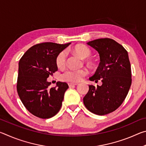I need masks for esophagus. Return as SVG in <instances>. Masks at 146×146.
Here are the masks:
<instances>
[{"label": "esophagus", "instance_id": "1", "mask_svg": "<svg viewBox=\"0 0 146 146\" xmlns=\"http://www.w3.org/2000/svg\"><path fill=\"white\" fill-rule=\"evenodd\" d=\"M78 85V84H76V83H68V86H70V87H73V86H75Z\"/></svg>", "mask_w": 146, "mask_h": 146}]
</instances>
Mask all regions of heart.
Returning <instances> with one entry per match:
<instances>
[{"label":"heart","mask_w":146,"mask_h":146,"mask_svg":"<svg viewBox=\"0 0 146 146\" xmlns=\"http://www.w3.org/2000/svg\"><path fill=\"white\" fill-rule=\"evenodd\" d=\"M74 50L78 55L82 58H87L91 55V51L87 47L83 44H79L74 48ZM67 53L66 51H62L58 54L56 58V63L58 68H62L66 65ZM88 73V71L85 68L78 69H68L62 74L60 78L62 80L70 82H78L81 81Z\"/></svg>","instance_id":"heart-1"}]
</instances>
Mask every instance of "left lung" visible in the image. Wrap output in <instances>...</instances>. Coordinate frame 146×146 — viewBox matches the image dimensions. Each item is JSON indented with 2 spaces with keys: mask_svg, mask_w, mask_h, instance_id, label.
I'll return each instance as SVG.
<instances>
[{
  "mask_svg": "<svg viewBox=\"0 0 146 146\" xmlns=\"http://www.w3.org/2000/svg\"><path fill=\"white\" fill-rule=\"evenodd\" d=\"M88 45L99 53L100 64L91 81L101 80L97 87L89 85V91L83 98L86 108L94 114L107 115L122 104L131 85V70L127 51L113 39L99 38L89 42Z\"/></svg>",
  "mask_w": 146,
  "mask_h": 146,
  "instance_id": "8db88e82",
  "label": "left lung"
}]
</instances>
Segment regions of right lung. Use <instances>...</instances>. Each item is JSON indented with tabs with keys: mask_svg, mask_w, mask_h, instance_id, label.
I'll list each match as a JSON object with an SVG mask.
<instances>
[{
	"mask_svg": "<svg viewBox=\"0 0 146 146\" xmlns=\"http://www.w3.org/2000/svg\"><path fill=\"white\" fill-rule=\"evenodd\" d=\"M70 44H36L19 61L17 93L25 108L36 117L51 118L60 110L69 86L66 82H57L56 87L50 88L47 78L58 70L56 56Z\"/></svg>",
	"mask_w": 146,
	"mask_h": 146,
	"instance_id": "add662e5",
	"label": "right lung"
}]
</instances>
